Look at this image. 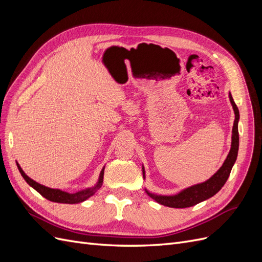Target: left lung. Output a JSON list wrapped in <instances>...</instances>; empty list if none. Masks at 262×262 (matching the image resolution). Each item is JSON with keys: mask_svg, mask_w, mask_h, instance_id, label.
Returning <instances> with one entry per match:
<instances>
[{"mask_svg": "<svg viewBox=\"0 0 262 262\" xmlns=\"http://www.w3.org/2000/svg\"><path fill=\"white\" fill-rule=\"evenodd\" d=\"M229 100L233 106L234 113H235V121L233 125V136H232V147L231 150L226 157L224 164L222 167L214 173V175L208 179L207 181L202 182V184H198L192 187H189L181 192L175 195H157L154 193L148 192L145 190L146 193L154 199L156 202L160 204L166 205L169 208H189L200 203L204 200L209 199V198L216 194L225 185L226 180L229 177V173L233 168V165L236 162L237 154H238V146H239V134H238V120H239V112L237 108L235 101L231 93H229ZM143 177L145 178V172L143 168Z\"/></svg>", "mask_w": 262, "mask_h": 262, "instance_id": "obj_1", "label": "left lung"}]
</instances>
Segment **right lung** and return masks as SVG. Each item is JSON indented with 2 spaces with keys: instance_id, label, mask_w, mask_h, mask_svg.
<instances>
[{
  "instance_id": "right-lung-1",
  "label": "right lung",
  "mask_w": 262,
  "mask_h": 262,
  "mask_svg": "<svg viewBox=\"0 0 262 262\" xmlns=\"http://www.w3.org/2000/svg\"><path fill=\"white\" fill-rule=\"evenodd\" d=\"M16 164H17V167H18L20 175L23 176L24 179L26 180L27 184L33 187L36 190V191H38L43 198H46V199H48L49 201H52V202L69 203V204L83 202L86 199H89V198L91 195H93L95 192H96L97 190L101 187L102 181H104V169L105 168H102V170L100 171L97 185L95 186L94 188L86 189V190H83V191H78V192H75V193H69V192H66V191H62V190H59V189H51V188H48V187L38 184V182H36L35 180L29 178L26 175V173L24 172V170L20 168V166L18 165V163H16Z\"/></svg>"
}]
</instances>
